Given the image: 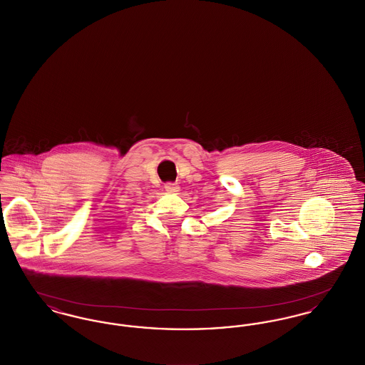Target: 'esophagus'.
<instances>
[{"mask_svg": "<svg viewBox=\"0 0 365 365\" xmlns=\"http://www.w3.org/2000/svg\"><path fill=\"white\" fill-rule=\"evenodd\" d=\"M164 189L168 191V192H176V191L179 190V186H178V183H174V182H168V183H165Z\"/></svg>", "mask_w": 365, "mask_h": 365, "instance_id": "34e87169", "label": "esophagus"}]
</instances>
